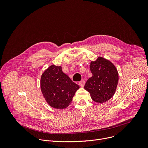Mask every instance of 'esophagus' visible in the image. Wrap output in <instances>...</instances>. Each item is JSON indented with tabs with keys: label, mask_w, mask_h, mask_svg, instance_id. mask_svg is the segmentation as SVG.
I'll use <instances>...</instances> for the list:
<instances>
[{
	"label": "esophagus",
	"mask_w": 148,
	"mask_h": 148,
	"mask_svg": "<svg viewBox=\"0 0 148 148\" xmlns=\"http://www.w3.org/2000/svg\"><path fill=\"white\" fill-rule=\"evenodd\" d=\"M85 84H86V82H85V81H84V80L81 81L79 82V86H80L81 87H83L84 86V85H85Z\"/></svg>",
	"instance_id": "esophagus-1"
}]
</instances>
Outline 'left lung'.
I'll list each match as a JSON object with an SVG mask.
<instances>
[{"instance_id": "obj_1", "label": "left lung", "mask_w": 148, "mask_h": 148, "mask_svg": "<svg viewBox=\"0 0 148 148\" xmlns=\"http://www.w3.org/2000/svg\"><path fill=\"white\" fill-rule=\"evenodd\" d=\"M90 68L92 76L86 82L84 88L90 93L94 101L107 102L116 92L119 79L116 68L110 60L102 57L91 61Z\"/></svg>"}]
</instances>
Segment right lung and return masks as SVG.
Here are the masks:
<instances>
[{"mask_svg": "<svg viewBox=\"0 0 148 148\" xmlns=\"http://www.w3.org/2000/svg\"><path fill=\"white\" fill-rule=\"evenodd\" d=\"M40 88L46 102L50 107L63 110L71 103L79 87L62 72L61 66L53 64L41 74Z\"/></svg>", "mask_w": 148, "mask_h": 148, "instance_id": "add662e5", "label": "right lung"}]
</instances>
